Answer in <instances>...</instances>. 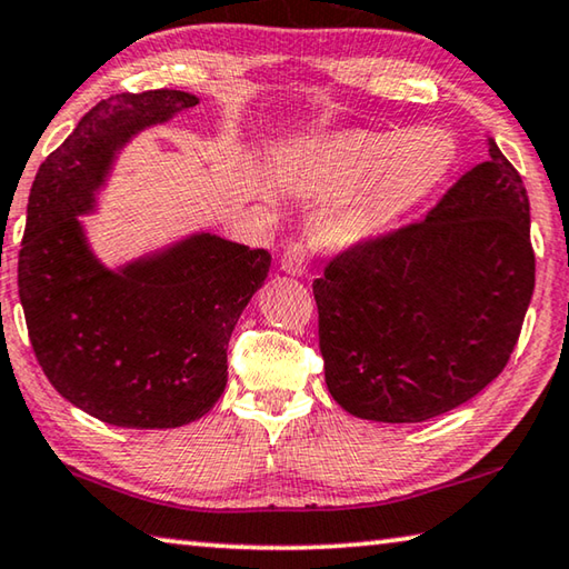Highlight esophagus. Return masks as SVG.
Here are the masks:
<instances>
[{
  "label": "esophagus",
  "mask_w": 569,
  "mask_h": 569,
  "mask_svg": "<svg viewBox=\"0 0 569 569\" xmlns=\"http://www.w3.org/2000/svg\"><path fill=\"white\" fill-rule=\"evenodd\" d=\"M307 267H310V249L305 244L287 247V252L282 257V272L292 277H302L307 274Z\"/></svg>",
  "instance_id": "34e87169"
}]
</instances>
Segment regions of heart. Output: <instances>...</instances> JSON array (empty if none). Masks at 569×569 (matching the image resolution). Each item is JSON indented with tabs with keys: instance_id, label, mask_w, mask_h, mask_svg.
<instances>
[{
	"instance_id": "obj_1",
	"label": "heart",
	"mask_w": 569,
	"mask_h": 569,
	"mask_svg": "<svg viewBox=\"0 0 569 569\" xmlns=\"http://www.w3.org/2000/svg\"><path fill=\"white\" fill-rule=\"evenodd\" d=\"M455 159L450 132L415 127L402 134L360 132L290 149L279 157V172L357 194L340 232L347 242H367L402 227L452 172Z\"/></svg>"
}]
</instances>
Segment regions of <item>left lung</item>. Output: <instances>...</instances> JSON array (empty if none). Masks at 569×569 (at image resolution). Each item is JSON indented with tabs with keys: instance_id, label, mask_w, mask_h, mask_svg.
I'll use <instances>...</instances> for the list:
<instances>
[{
	"instance_id": "1",
	"label": "left lung",
	"mask_w": 569,
	"mask_h": 569,
	"mask_svg": "<svg viewBox=\"0 0 569 569\" xmlns=\"http://www.w3.org/2000/svg\"><path fill=\"white\" fill-rule=\"evenodd\" d=\"M487 152L422 222L347 249L315 279L325 382L350 415L432 420L510 360L535 292L530 199L492 137Z\"/></svg>"
}]
</instances>
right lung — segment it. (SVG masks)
I'll list each match as a JSON object with an SVG mask.
<instances>
[{
    "mask_svg": "<svg viewBox=\"0 0 569 569\" xmlns=\"http://www.w3.org/2000/svg\"><path fill=\"white\" fill-rule=\"evenodd\" d=\"M199 97L179 89L114 94L79 119L34 177L19 249V300L34 355L79 410L129 430H169L212 410L227 387V345L264 284L267 249L192 232L117 267L89 247L122 149Z\"/></svg>",
    "mask_w": 569,
    "mask_h": 569,
    "instance_id": "1",
    "label": "right lung"
}]
</instances>
